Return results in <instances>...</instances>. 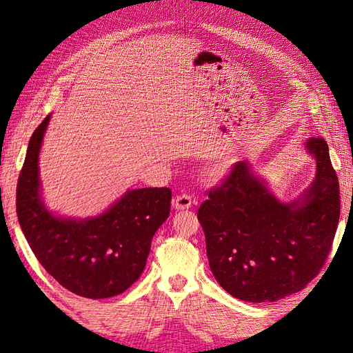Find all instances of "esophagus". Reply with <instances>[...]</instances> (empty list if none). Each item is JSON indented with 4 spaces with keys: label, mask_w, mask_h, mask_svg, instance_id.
I'll list each match as a JSON object with an SVG mask.
<instances>
[{
    "label": "esophagus",
    "mask_w": 353,
    "mask_h": 353,
    "mask_svg": "<svg viewBox=\"0 0 353 353\" xmlns=\"http://www.w3.org/2000/svg\"><path fill=\"white\" fill-rule=\"evenodd\" d=\"M192 206V199L188 194H182V196H177L172 200V208L177 209V211H185V209H190Z\"/></svg>",
    "instance_id": "esophagus-1"
}]
</instances>
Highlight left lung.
<instances>
[{"instance_id": "8db88e82", "label": "left lung", "mask_w": 353, "mask_h": 353, "mask_svg": "<svg viewBox=\"0 0 353 353\" xmlns=\"http://www.w3.org/2000/svg\"><path fill=\"white\" fill-rule=\"evenodd\" d=\"M305 148L316 177L302 196L281 201L249 161L234 170L197 219L209 267L229 294L244 302H276L305 288L323 267L340 220V186L323 138Z\"/></svg>"}]
</instances>
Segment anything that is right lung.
I'll use <instances>...</instances> for the list:
<instances>
[{"label": "right lung", "mask_w": 353, "mask_h": 353, "mask_svg": "<svg viewBox=\"0 0 353 353\" xmlns=\"http://www.w3.org/2000/svg\"><path fill=\"white\" fill-rule=\"evenodd\" d=\"M51 115L32 134L17 188L22 234L42 267L74 294H121L145 268L152 239L170 215V188L125 191L106 211L88 219L62 216L42 199L39 153Z\"/></svg>", "instance_id": "obj_1"}]
</instances>
